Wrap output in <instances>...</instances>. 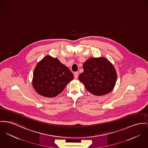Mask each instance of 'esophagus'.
Masks as SVG:
<instances>
[{
  "instance_id": "1",
  "label": "esophagus",
  "mask_w": 148,
  "mask_h": 148,
  "mask_svg": "<svg viewBox=\"0 0 148 148\" xmlns=\"http://www.w3.org/2000/svg\"><path fill=\"white\" fill-rule=\"evenodd\" d=\"M78 76H79V73L78 72H75L74 73V78H75V79H77L78 78Z\"/></svg>"
}]
</instances>
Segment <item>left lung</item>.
Masks as SVG:
<instances>
[{
  "instance_id": "8db88e82",
  "label": "left lung",
  "mask_w": 148,
  "mask_h": 148,
  "mask_svg": "<svg viewBox=\"0 0 148 148\" xmlns=\"http://www.w3.org/2000/svg\"><path fill=\"white\" fill-rule=\"evenodd\" d=\"M84 71L79 76L90 93L102 96L114 88L116 81V72L112 64L105 57L90 58L83 65Z\"/></svg>"
}]
</instances>
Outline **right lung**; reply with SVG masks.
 <instances>
[{
    "label": "right lung",
    "mask_w": 148,
    "mask_h": 148,
    "mask_svg": "<svg viewBox=\"0 0 148 148\" xmlns=\"http://www.w3.org/2000/svg\"><path fill=\"white\" fill-rule=\"evenodd\" d=\"M73 74L56 58L48 55L39 62L34 69L33 86L39 95L53 97L63 91Z\"/></svg>",
    "instance_id": "right-lung-1"
}]
</instances>
